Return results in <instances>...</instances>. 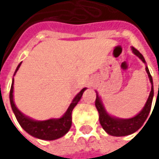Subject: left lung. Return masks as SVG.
<instances>
[{
  "label": "left lung",
  "mask_w": 159,
  "mask_h": 159,
  "mask_svg": "<svg viewBox=\"0 0 159 159\" xmlns=\"http://www.w3.org/2000/svg\"><path fill=\"white\" fill-rule=\"evenodd\" d=\"M132 50H133V52L137 56H139L143 62H145L142 54L136 48L133 47ZM146 71H147V73H148L150 82L152 83V90L150 92L149 98H148V100H147L143 109L137 116H135L131 119L120 120V119H115L113 117H110L105 111L98 94L96 95L95 106H96V108L99 112V120H100L101 125L103 126V128L105 129V131H107V134H109L111 136H116V137L127 136L129 134H132V133L138 131L142 126V124L147 120V118H148V115H149L151 107H152V102H153V97H154V88H153V79H152L150 71L147 67H146Z\"/></svg>",
  "instance_id": "obj_1"
}]
</instances>
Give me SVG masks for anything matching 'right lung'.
Segmentation results:
<instances>
[{
  "label": "right lung",
  "instance_id": "obj_1",
  "mask_svg": "<svg viewBox=\"0 0 159 159\" xmlns=\"http://www.w3.org/2000/svg\"><path fill=\"white\" fill-rule=\"evenodd\" d=\"M20 64L18 66L15 73L19 70ZM13 84H14V78H13V82H12V86H11L10 95H9L10 104H11L13 112H14L19 123L20 124V126L28 134H30L31 136L35 137V138L40 139L52 140V139H59V138L63 137L70 130V128L71 126V112H72V109L77 105L78 102L80 101V99H81L84 91L86 90V89H83L75 96V98L71 102V104L70 105L67 112L65 113V115L62 118L57 119V120L51 119V120H47L37 121V120H33L27 118L26 116H24L16 107V106L14 104V101H13Z\"/></svg>",
  "mask_w": 159,
  "mask_h": 159
}]
</instances>
